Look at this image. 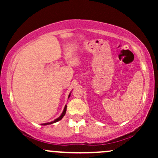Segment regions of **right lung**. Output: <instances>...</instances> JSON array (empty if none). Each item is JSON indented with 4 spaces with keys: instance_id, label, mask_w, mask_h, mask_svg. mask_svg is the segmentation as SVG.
I'll return each mask as SVG.
<instances>
[{
    "instance_id": "right-lung-1",
    "label": "right lung",
    "mask_w": 158,
    "mask_h": 158,
    "mask_svg": "<svg viewBox=\"0 0 158 158\" xmlns=\"http://www.w3.org/2000/svg\"><path fill=\"white\" fill-rule=\"evenodd\" d=\"M70 94H69V96H68V98L70 97ZM66 110H67V106H65V107H64V110H63V112H62V114H61V116L60 117H59V118H57L56 119H55V120L54 121H52V122H50V123H44V124H42V125H44V126H45V125H49V124H52V123H56V122H58V121H59L60 120V119H62V117H64V116L65 115V113H66Z\"/></svg>"
}]
</instances>
